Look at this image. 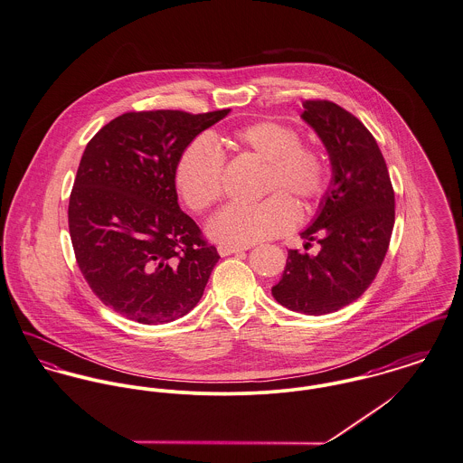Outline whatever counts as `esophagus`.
<instances>
[{"instance_id": "obj_1", "label": "esophagus", "mask_w": 463, "mask_h": 463, "mask_svg": "<svg viewBox=\"0 0 463 463\" xmlns=\"http://www.w3.org/2000/svg\"><path fill=\"white\" fill-rule=\"evenodd\" d=\"M244 250H246V248H242V246H226V244L217 246V252H219L221 256H230V254L244 251Z\"/></svg>"}]
</instances>
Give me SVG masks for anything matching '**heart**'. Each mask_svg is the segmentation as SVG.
Instances as JSON below:
<instances>
[{
    "mask_svg": "<svg viewBox=\"0 0 463 463\" xmlns=\"http://www.w3.org/2000/svg\"><path fill=\"white\" fill-rule=\"evenodd\" d=\"M241 154L265 163L263 194L256 205H228L207 226L211 239L221 244L248 246L288 232L298 217L295 196L302 205L322 198L329 185V165L322 150L302 145L298 132L287 124L263 120L237 128L230 139ZM222 156L211 137H196L176 161L175 185L184 203L194 212L215 205L224 191ZM282 193L279 194V191Z\"/></svg>",
    "mask_w": 463,
    "mask_h": 463,
    "instance_id": "b5f03b06",
    "label": "heart"
}]
</instances>
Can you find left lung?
<instances>
[{
  "label": "left lung",
  "instance_id": "1",
  "mask_svg": "<svg viewBox=\"0 0 463 463\" xmlns=\"http://www.w3.org/2000/svg\"><path fill=\"white\" fill-rule=\"evenodd\" d=\"M300 118L322 139L333 166L318 212L300 237L318 254L288 251L274 298L297 313L326 315L366 292L394 226V191L379 145L352 113L329 100L302 102Z\"/></svg>",
  "mask_w": 463,
  "mask_h": 463
}]
</instances>
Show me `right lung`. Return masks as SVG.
<instances>
[{"label": "right lung", "instance_id": "right-lung-1", "mask_svg": "<svg viewBox=\"0 0 463 463\" xmlns=\"http://www.w3.org/2000/svg\"><path fill=\"white\" fill-rule=\"evenodd\" d=\"M230 109L132 111L86 145L69 202V230L91 292L128 320L157 326L202 298L217 250L178 207L175 166Z\"/></svg>", "mask_w": 463, "mask_h": 463}]
</instances>
